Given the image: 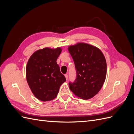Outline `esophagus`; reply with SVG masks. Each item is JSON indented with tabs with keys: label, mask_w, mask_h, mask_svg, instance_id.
Returning a JSON list of instances; mask_svg holds the SVG:
<instances>
[{
	"label": "esophagus",
	"mask_w": 134,
	"mask_h": 134,
	"mask_svg": "<svg viewBox=\"0 0 134 134\" xmlns=\"http://www.w3.org/2000/svg\"><path fill=\"white\" fill-rule=\"evenodd\" d=\"M64 76H65V78H66V80H68V74H65L64 75Z\"/></svg>",
	"instance_id": "34e87169"
}]
</instances>
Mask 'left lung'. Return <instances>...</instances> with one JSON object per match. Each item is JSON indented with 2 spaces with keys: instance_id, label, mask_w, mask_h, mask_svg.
<instances>
[{
  "instance_id": "1",
  "label": "left lung",
  "mask_w": 134,
  "mask_h": 134,
  "mask_svg": "<svg viewBox=\"0 0 134 134\" xmlns=\"http://www.w3.org/2000/svg\"><path fill=\"white\" fill-rule=\"evenodd\" d=\"M68 51L76 70L75 82L69 83L70 90L82 99L92 98L100 90L106 79L104 56L98 48L85 43L70 46Z\"/></svg>"
}]
</instances>
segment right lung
Wrapping results in <instances>:
<instances>
[{
    "mask_svg": "<svg viewBox=\"0 0 134 134\" xmlns=\"http://www.w3.org/2000/svg\"><path fill=\"white\" fill-rule=\"evenodd\" d=\"M62 50L60 47L43 48L35 51L28 61L27 82L34 96L40 100L55 98L61 85L66 81L56 63Z\"/></svg>",
    "mask_w": 134,
    "mask_h": 134,
    "instance_id": "1",
    "label": "right lung"
}]
</instances>
